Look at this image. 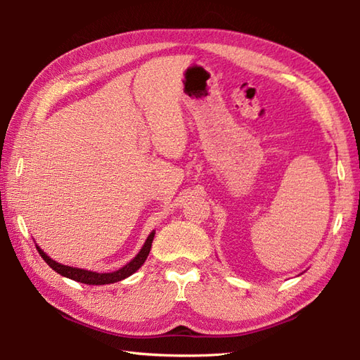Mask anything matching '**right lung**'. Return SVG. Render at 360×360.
<instances>
[{"label":"right lung","instance_id":"add662e5","mask_svg":"<svg viewBox=\"0 0 360 360\" xmlns=\"http://www.w3.org/2000/svg\"><path fill=\"white\" fill-rule=\"evenodd\" d=\"M153 238H155V232H151L148 235V238H147V241L143 243V246L139 250V254H137L131 259V262L127 263L124 267H120L119 271L106 272V274H98V272L79 269V267H71V266H65L62 263H57L56 259H52L51 257L46 255L44 252L41 250V248H38L37 244H35V246H37L38 254L41 255L44 262L48 263L57 274L63 275V277L75 280V281H80V283H85V285H110V283H116V281H120V280L129 277V275H133L137 269H139V267L145 263V259H147V257L150 254Z\"/></svg>","mask_w":360,"mask_h":360}]
</instances>
